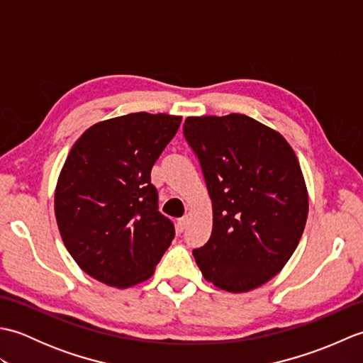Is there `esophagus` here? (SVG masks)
<instances>
[{"label":"esophagus","instance_id":"1","mask_svg":"<svg viewBox=\"0 0 363 363\" xmlns=\"http://www.w3.org/2000/svg\"><path fill=\"white\" fill-rule=\"evenodd\" d=\"M187 223H189V217L187 215H184L182 218H179L177 220V223H176V229H177V233H184V229L187 228Z\"/></svg>","mask_w":363,"mask_h":363}]
</instances>
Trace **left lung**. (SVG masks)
I'll use <instances>...</instances> for the list:
<instances>
[{
  "instance_id": "8db88e82",
  "label": "left lung",
  "mask_w": 363,
  "mask_h": 363,
  "mask_svg": "<svg viewBox=\"0 0 363 363\" xmlns=\"http://www.w3.org/2000/svg\"><path fill=\"white\" fill-rule=\"evenodd\" d=\"M184 135L212 201V234L194 250L207 281L242 293L264 285L295 252L309 198L295 151L276 130L242 113L189 117Z\"/></svg>"
}]
</instances>
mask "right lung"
Listing matches in <instances>:
<instances>
[{
    "label": "right lung",
    "instance_id": "obj_1",
    "mask_svg": "<svg viewBox=\"0 0 363 363\" xmlns=\"http://www.w3.org/2000/svg\"><path fill=\"white\" fill-rule=\"evenodd\" d=\"M181 120L128 113L96 123L73 145L54 212L65 248L89 276L118 289L152 276L174 226L159 212L151 168Z\"/></svg>",
    "mask_w": 363,
    "mask_h": 363
}]
</instances>
